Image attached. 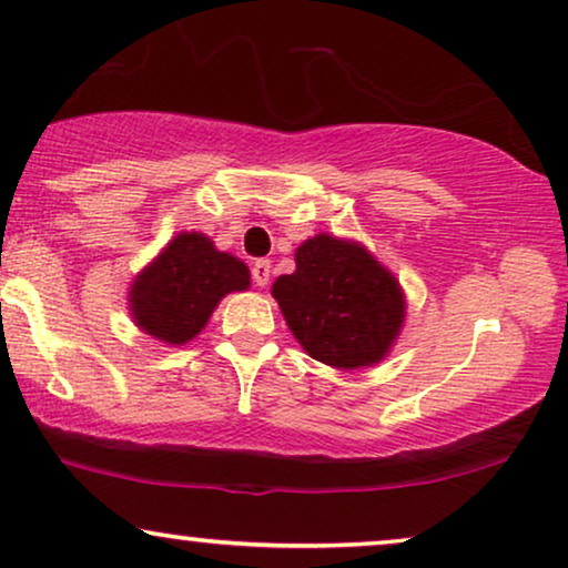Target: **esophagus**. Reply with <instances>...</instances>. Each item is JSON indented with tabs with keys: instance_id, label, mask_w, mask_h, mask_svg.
I'll list each match as a JSON object with an SVG mask.
<instances>
[{
	"instance_id": "1",
	"label": "esophagus",
	"mask_w": 568,
	"mask_h": 568,
	"mask_svg": "<svg viewBox=\"0 0 568 568\" xmlns=\"http://www.w3.org/2000/svg\"><path fill=\"white\" fill-rule=\"evenodd\" d=\"M251 274H253V282H255V286H266L268 284V278H271V261H255L253 263V268H251Z\"/></svg>"
}]
</instances>
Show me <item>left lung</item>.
Wrapping results in <instances>:
<instances>
[{"mask_svg": "<svg viewBox=\"0 0 568 568\" xmlns=\"http://www.w3.org/2000/svg\"><path fill=\"white\" fill-rule=\"evenodd\" d=\"M294 261L271 294L302 348L336 369L385 359L406 321L398 278L364 245L325 232L305 240Z\"/></svg>", "mask_w": 568, "mask_h": 568, "instance_id": "obj_1", "label": "left lung"}]
</instances>
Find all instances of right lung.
<instances>
[{
	"mask_svg": "<svg viewBox=\"0 0 568 568\" xmlns=\"http://www.w3.org/2000/svg\"><path fill=\"white\" fill-rule=\"evenodd\" d=\"M247 286L251 271L243 261L216 251L201 232H181L134 278L129 310L146 336L183 346L204 331L224 294Z\"/></svg>",
	"mask_w": 568,
	"mask_h": 568,
	"instance_id": "right-lung-1",
	"label": "right lung"
}]
</instances>
